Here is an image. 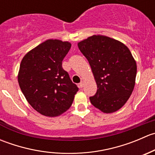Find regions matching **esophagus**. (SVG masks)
<instances>
[{
    "instance_id": "esophagus-1",
    "label": "esophagus",
    "mask_w": 155,
    "mask_h": 155,
    "mask_svg": "<svg viewBox=\"0 0 155 155\" xmlns=\"http://www.w3.org/2000/svg\"><path fill=\"white\" fill-rule=\"evenodd\" d=\"M79 87H80V88H82V87L84 86V82H83V81H82V82L79 83Z\"/></svg>"
}]
</instances>
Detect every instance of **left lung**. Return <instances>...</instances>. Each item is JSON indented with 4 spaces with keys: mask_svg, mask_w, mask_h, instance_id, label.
<instances>
[{
    "mask_svg": "<svg viewBox=\"0 0 155 155\" xmlns=\"http://www.w3.org/2000/svg\"><path fill=\"white\" fill-rule=\"evenodd\" d=\"M88 61L97 90L91 103L105 113L118 110L132 94L137 63L124 44L105 36L94 35L78 43Z\"/></svg>",
    "mask_w": 155,
    "mask_h": 155,
    "instance_id": "1",
    "label": "left lung"
}]
</instances>
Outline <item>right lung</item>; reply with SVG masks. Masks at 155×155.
I'll return each mask as SVG.
<instances>
[{
    "label": "right lung",
    "instance_id": "obj_1",
    "mask_svg": "<svg viewBox=\"0 0 155 155\" xmlns=\"http://www.w3.org/2000/svg\"><path fill=\"white\" fill-rule=\"evenodd\" d=\"M71 44L48 40L25 55L18 81L26 100L36 111L46 116L61 115L71 107L77 85L62 68V61Z\"/></svg>",
    "mask_w": 155,
    "mask_h": 155
}]
</instances>
